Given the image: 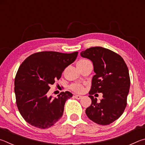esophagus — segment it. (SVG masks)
Returning a JSON list of instances; mask_svg holds the SVG:
<instances>
[{"label":"esophagus","mask_w":145,"mask_h":145,"mask_svg":"<svg viewBox=\"0 0 145 145\" xmlns=\"http://www.w3.org/2000/svg\"><path fill=\"white\" fill-rule=\"evenodd\" d=\"M74 97L76 99H82V95H74Z\"/></svg>","instance_id":"obj_1"}]
</instances>
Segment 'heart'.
Returning <instances> with one entry per match:
<instances>
[{"instance_id":"obj_1","label":"heart","mask_w":145,"mask_h":145,"mask_svg":"<svg viewBox=\"0 0 145 145\" xmlns=\"http://www.w3.org/2000/svg\"><path fill=\"white\" fill-rule=\"evenodd\" d=\"M88 62H90V61L88 60H82L79 61L78 63H85ZM71 88L72 90H74V92H81L83 90V85L80 84V83H75V84H73L71 86Z\"/></svg>"}]
</instances>
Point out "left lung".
I'll use <instances>...</instances> for the list:
<instances>
[{
  "label": "left lung",
  "mask_w": 145,
  "mask_h": 145,
  "mask_svg": "<svg viewBox=\"0 0 145 145\" xmlns=\"http://www.w3.org/2000/svg\"><path fill=\"white\" fill-rule=\"evenodd\" d=\"M80 55L92 61L95 73L88 95L92 104L85 113L93 122L109 125L122 115L127 106L131 83L127 66L121 56L103 47L90 48ZM95 93H103L100 102L92 96Z\"/></svg>",
  "instance_id": "1"
}]
</instances>
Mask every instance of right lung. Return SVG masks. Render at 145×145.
Wrapping results in <instances>:
<instances>
[{
  "instance_id": "add662e5",
  "label": "right lung",
  "mask_w": 145,
  "mask_h": 145,
  "mask_svg": "<svg viewBox=\"0 0 145 145\" xmlns=\"http://www.w3.org/2000/svg\"><path fill=\"white\" fill-rule=\"evenodd\" d=\"M78 53L39 52L20 65L14 80V93L18 109L27 123L47 129L62 117L66 101L72 94L66 91L53 97L47 93L65 69L74 62Z\"/></svg>"
}]
</instances>
